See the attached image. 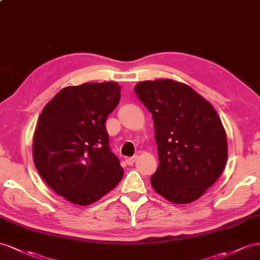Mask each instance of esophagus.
<instances>
[{
  "instance_id": "esophagus-1",
  "label": "esophagus",
  "mask_w": 260,
  "mask_h": 260,
  "mask_svg": "<svg viewBox=\"0 0 260 260\" xmlns=\"http://www.w3.org/2000/svg\"><path fill=\"white\" fill-rule=\"evenodd\" d=\"M136 158H137V155H133V157H128V158H126V163H127L128 166H132L133 163H134V161L136 160Z\"/></svg>"
}]
</instances>
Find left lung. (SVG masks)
<instances>
[{"label":"left lung","instance_id":"obj_1","mask_svg":"<svg viewBox=\"0 0 260 260\" xmlns=\"http://www.w3.org/2000/svg\"><path fill=\"white\" fill-rule=\"evenodd\" d=\"M134 90L152 114L159 167L151 186L173 204L202 197L223 172L226 133L211 103L172 79L146 80Z\"/></svg>","mask_w":260,"mask_h":260}]
</instances>
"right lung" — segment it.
Segmentation results:
<instances>
[{
  "mask_svg": "<svg viewBox=\"0 0 260 260\" xmlns=\"http://www.w3.org/2000/svg\"><path fill=\"white\" fill-rule=\"evenodd\" d=\"M121 99L113 81L69 86L43 108L35 131L37 171L56 194L88 206L121 182L124 170L110 150L106 121Z\"/></svg>",
  "mask_w": 260,
  "mask_h": 260,
  "instance_id": "add662e5",
  "label": "right lung"
}]
</instances>
